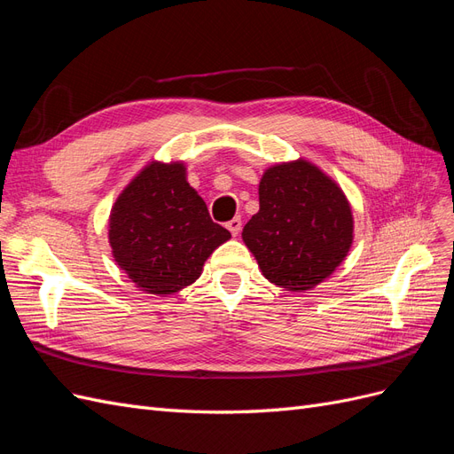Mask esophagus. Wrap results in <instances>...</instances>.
I'll list each match as a JSON object with an SVG mask.
<instances>
[{
	"label": "esophagus",
	"instance_id": "esophagus-1",
	"mask_svg": "<svg viewBox=\"0 0 454 454\" xmlns=\"http://www.w3.org/2000/svg\"><path fill=\"white\" fill-rule=\"evenodd\" d=\"M225 227L231 231V235H232V237H237L239 232H240V229H242V222H240V217H232L231 222H227V223H225Z\"/></svg>",
	"mask_w": 454,
	"mask_h": 454
}]
</instances>
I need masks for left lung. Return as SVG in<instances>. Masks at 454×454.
<instances>
[{"label": "left lung", "mask_w": 454, "mask_h": 454, "mask_svg": "<svg viewBox=\"0 0 454 454\" xmlns=\"http://www.w3.org/2000/svg\"><path fill=\"white\" fill-rule=\"evenodd\" d=\"M263 277L287 292L312 290L348 255L354 215L339 184L307 159L269 167L259 212L242 229Z\"/></svg>", "instance_id": "left-lung-1"}]
</instances>
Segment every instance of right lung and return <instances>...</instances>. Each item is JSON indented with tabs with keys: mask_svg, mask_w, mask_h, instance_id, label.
Returning a JSON list of instances; mask_svg holds the SVG:
<instances>
[{
	"mask_svg": "<svg viewBox=\"0 0 454 454\" xmlns=\"http://www.w3.org/2000/svg\"><path fill=\"white\" fill-rule=\"evenodd\" d=\"M229 239L189 185L182 160L147 162L121 191L107 222L115 263L140 292L160 297L193 284Z\"/></svg>",
	"mask_w": 454,
	"mask_h": 454,
	"instance_id": "right-lung-1",
	"label": "right lung"
}]
</instances>
